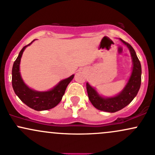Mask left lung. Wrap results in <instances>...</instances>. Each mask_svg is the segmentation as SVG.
Returning <instances> with one entry per match:
<instances>
[{"mask_svg":"<svg viewBox=\"0 0 155 155\" xmlns=\"http://www.w3.org/2000/svg\"><path fill=\"white\" fill-rule=\"evenodd\" d=\"M120 40L130 49L133 62L132 75L123 91L113 98H105L100 96L88 83L86 84L88 98L92 104L98 110L109 113H115L127 106L137 94L141 84V65L135 50L128 42Z\"/></svg>","mask_w":155,"mask_h":155,"instance_id":"left-lung-1","label":"left lung"}]
</instances>
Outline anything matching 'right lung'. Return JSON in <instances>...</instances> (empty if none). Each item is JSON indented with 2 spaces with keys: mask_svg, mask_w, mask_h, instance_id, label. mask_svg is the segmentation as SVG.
<instances>
[{
  "mask_svg": "<svg viewBox=\"0 0 155 155\" xmlns=\"http://www.w3.org/2000/svg\"><path fill=\"white\" fill-rule=\"evenodd\" d=\"M32 42L22 48L18 58L13 64L12 78L13 89L15 94L19 97L20 99L31 109L37 111L50 110L57 106L60 102L67 86L74 79V75H72L68 79L61 81L54 89L50 91L37 92L28 88L22 80L19 72V65L23 51L28 45H31Z\"/></svg>",
  "mask_w": 155,
  "mask_h": 155,
  "instance_id": "add662e5",
  "label": "right lung"
}]
</instances>
